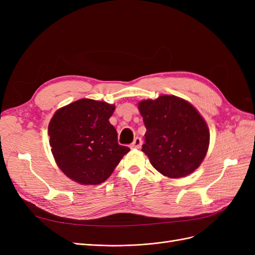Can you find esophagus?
Wrapping results in <instances>:
<instances>
[{
  "mask_svg": "<svg viewBox=\"0 0 255 255\" xmlns=\"http://www.w3.org/2000/svg\"><path fill=\"white\" fill-rule=\"evenodd\" d=\"M141 144H142L141 138L136 137L135 139H134V141H133L132 143H130V148H132V149H139L140 146H141Z\"/></svg>",
  "mask_w": 255,
  "mask_h": 255,
  "instance_id": "esophagus-1",
  "label": "esophagus"
}]
</instances>
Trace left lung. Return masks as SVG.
Returning a JSON list of instances; mask_svg holds the SVG:
<instances>
[{
	"mask_svg": "<svg viewBox=\"0 0 255 255\" xmlns=\"http://www.w3.org/2000/svg\"><path fill=\"white\" fill-rule=\"evenodd\" d=\"M146 132L141 151L163 175L176 179L201 165L210 144V130L189 102L160 96L138 103Z\"/></svg>",
	"mask_w": 255,
	"mask_h": 255,
	"instance_id": "obj_1",
	"label": "left lung"
}]
</instances>
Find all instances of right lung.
<instances>
[{
	"label": "right lung",
	"instance_id": "obj_1",
	"mask_svg": "<svg viewBox=\"0 0 255 255\" xmlns=\"http://www.w3.org/2000/svg\"><path fill=\"white\" fill-rule=\"evenodd\" d=\"M115 105L81 99L59 109L49 123L50 145L59 169L82 185L106 181L129 148L118 143L110 118Z\"/></svg>",
	"mask_w": 255,
	"mask_h": 255
}]
</instances>
